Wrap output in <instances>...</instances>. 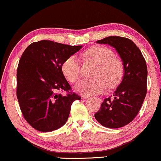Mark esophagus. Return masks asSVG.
I'll use <instances>...</instances> for the list:
<instances>
[{
  "instance_id": "34e87169",
  "label": "esophagus",
  "mask_w": 161,
  "mask_h": 161,
  "mask_svg": "<svg viewBox=\"0 0 161 161\" xmlns=\"http://www.w3.org/2000/svg\"><path fill=\"white\" fill-rule=\"evenodd\" d=\"M84 98H89V97H85ZM97 99V100H98V101H99V102H100V103H101V102H102V100H101V99L100 98H99V97H96Z\"/></svg>"
}]
</instances>
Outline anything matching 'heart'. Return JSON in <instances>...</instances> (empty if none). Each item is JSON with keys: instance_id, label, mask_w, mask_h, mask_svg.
I'll list each match as a JSON object with an SVG mask.
<instances>
[{"instance_id": "heart-1", "label": "heart", "mask_w": 161, "mask_h": 161, "mask_svg": "<svg viewBox=\"0 0 161 161\" xmlns=\"http://www.w3.org/2000/svg\"><path fill=\"white\" fill-rule=\"evenodd\" d=\"M86 55L99 64L94 72L93 79H84L77 83L75 89L83 95L100 94L106 86L113 88L122 80L124 65L119 58L114 56L113 50L104 46H94L86 52ZM61 71L68 81L75 83L80 75V66L75 55L65 59L61 65Z\"/></svg>"}]
</instances>
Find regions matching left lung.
Wrapping results in <instances>:
<instances>
[{
  "instance_id": "obj_1",
  "label": "left lung",
  "mask_w": 161,
  "mask_h": 161,
  "mask_svg": "<svg viewBox=\"0 0 161 161\" xmlns=\"http://www.w3.org/2000/svg\"><path fill=\"white\" fill-rule=\"evenodd\" d=\"M96 42L115 48L124 65V75L113 95L104 99L94 117L108 128L124 127L134 119L146 97V61L139 48L127 38L111 36Z\"/></svg>"
}]
</instances>
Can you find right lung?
<instances>
[{
    "label": "right lung",
    "mask_w": 161,
    "mask_h": 161,
    "mask_svg": "<svg viewBox=\"0 0 161 161\" xmlns=\"http://www.w3.org/2000/svg\"><path fill=\"white\" fill-rule=\"evenodd\" d=\"M71 46L42 40L28 45L22 55L17 72V97L25 120L34 129L50 132L67 122L72 103L80 97L59 91L71 89L61 71L64 61L79 51Z\"/></svg>",
    "instance_id": "1"
}]
</instances>
